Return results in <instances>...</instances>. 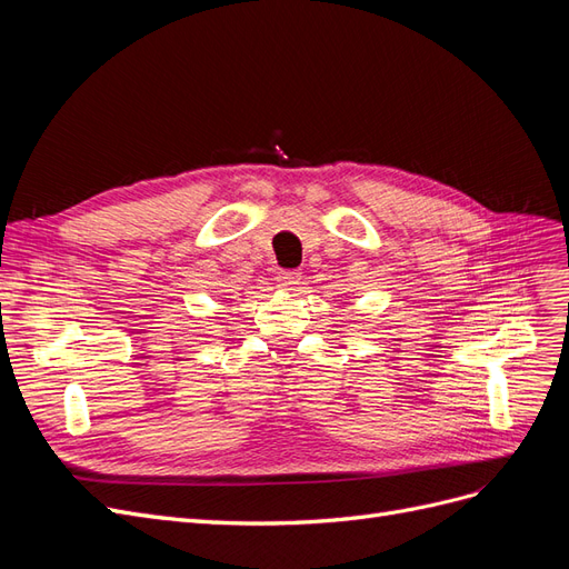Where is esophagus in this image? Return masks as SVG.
Returning a JSON list of instances; mask_svg holds the SVG:
<instances>
[{"mask_svg":"<svg viewBox=\"0 0 569 569\" xmlns=\"http://www.w3.org/2000/svg\"><path fill=\"white\" fill-rule=\"evenodd\" d=\"M297 284H301V272L299 270H280L278 272V287L295 289Z\"/></svg>","mask_w":569,"mask_h":569,"instance_id":"esophagus-1","label":"esophagus"}]
</instances>
